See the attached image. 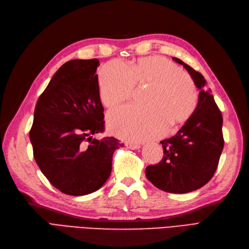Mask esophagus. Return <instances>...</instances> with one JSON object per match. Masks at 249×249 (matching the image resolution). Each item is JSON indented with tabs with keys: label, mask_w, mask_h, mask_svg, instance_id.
I'll return each instance as SVG.
<instances>
[{
	"label": "esophagus",
	"mask_w": 249,
	"mask_h": 249,
	"mask_svg": "<svg viewBox=\"0 0 249 249\" xmlns=\"http://www.w3.org/2000/svg\"><path fill=\"white\" fill-rule=\"evenodd\" d=\"M125 146L127 148L129 149H132V150H136V149H139L141 146H140L139 144H135V143H126Z\"/></svg>",
	"instance_id": "esophagus-1"
}]
</instances>
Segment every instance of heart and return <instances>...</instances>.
<instances>
[{
  "label": "heart",
  "instance_id": "1",
  "mask_svg": "<svg viewBox=\"0 0 249 249\" xmlns=\"http://www.w3.org/2000/svg\"><path fill=\"white\" fill-rule=\"evenodd\" d=\"M136 89L146 88L141 104L144 108L123 107L107 117L113 135L132 142H142L176 130L193 117L199 93L193 79L161 56H146L127 69L110 62L99 78L100 100L107 108L129 101Z\"/></svg>",
  "mask_w": 249,
  "mask_h": 249
}]
</instances>
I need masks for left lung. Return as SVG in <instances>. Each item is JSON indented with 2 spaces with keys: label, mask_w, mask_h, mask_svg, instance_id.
Segmentation results:
<instances>
[{
  "label": "left lung",
  "mask_w": 249,
  "mask_h": 249,
  "mask_svg": "<svg viewBox=\"0 0 249 249\" xmlns=\"http://www.w3.org/2000/svg\"><path fill=\"white\" fill-rule=\"evenodd\" d=\"M200 89L195 113L174 137L165 139L163 159L146 167V177L156 187L166 193L186 194L201 188L212 179L224 146L223 118L212 89L204 76L178 58Z\"/></svg>",
  "instance_id": "1"
}]
</instances>
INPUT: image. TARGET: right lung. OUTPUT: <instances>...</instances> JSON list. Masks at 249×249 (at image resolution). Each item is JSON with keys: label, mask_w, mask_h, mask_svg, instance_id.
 <instances>
[{"label": "right lung", "mask_w": 249, "mask_h": 249, "mask_svg": "<svg viewBox=\"0 0 249 249\" xmlns=\"http://www.w3.org/2000/svg\"><path fill=\"white\" fill-rule=\"evenodd\" d=\"M98 59L68 61L54 73L35 108L29 138L35 160L53 185L70 196L94 193L111 173L119 140L104 131Z\"/></svg>", "instance_id": "obj_1"}]
</instances>
